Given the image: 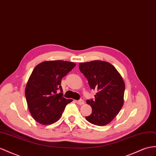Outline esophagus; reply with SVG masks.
<instances>
[{
    "instance_id": "esophagus-1",
    "label": "esophagus",
    "mask_w": 156,
    "mask_h": 156,
    "mask_svg": "<svg viewBox=\"0 0 156 156\" xmlns=\"http://www.w3.org/2000/svg\"><path fill=\"white\" fill-rule=\"evenodd\" d=\"M76 103L78 105H83L84 104V101H83V99H80V100L76 101Z\"/></svg>"
}]
</instances>
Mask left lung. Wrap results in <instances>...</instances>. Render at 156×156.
I'll return each instance as SVG.
<instances>
[{"instance_id":"1","label":"left lung","mask_w":156,"mask_h":156,"mask_svg":"<svg viewBox=\"0 0 156 156\" xmlns=\"http://www.w3.org/2000/svg\"><path fill=\"white\" fill-rule=\"evenodd\" d=\"M79 68L90 88L97 91L95 100L86 101L92 112L86 119L95 125H106L117 116L123 105L125 90L123 79L117 69L105 61L82 62Z\"/></svg>"}]
</instances>
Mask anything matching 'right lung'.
<instances>
[{
	"instance_id": "1",
	"label": "right lung",
	"mask_w": 156,
	"mask_h": 156,
	"mask_svg": "<svg viewBox=\"0 0 156 156\" xmlns=\"http://www.w3.org/2000/svg\"><path fill=\"white\" fill-rule=\"evenodd\" d=\"M75 66L72 62L50 61L35 67L26 84L25 95L30 112L39 123L51 125L57 122L66 105L73 101L63 98L61 84L62 78Z\"/></svg>"
}]
</instances>
